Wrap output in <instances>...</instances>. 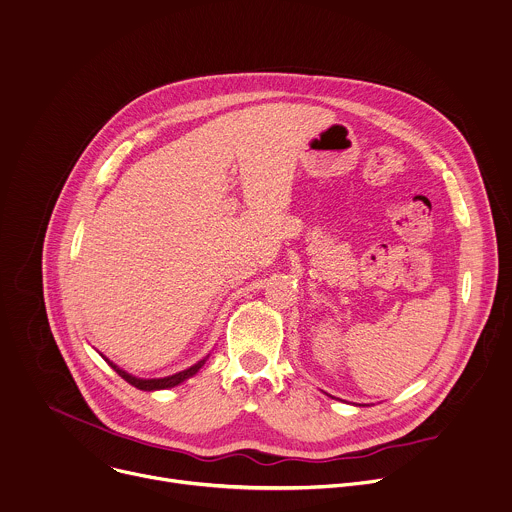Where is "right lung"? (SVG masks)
I'll return each instance as SVG.
<instances>
[{
    "label": "right lung",
    "mask_w": 512,
    "mask_h": 512,
    "mask_svg": "<svg viewBox=\"0 0 512 512\" xmlns=\"http://www.w3.org/2000/svg\"><path fill=\"white\" fill-rule=\"evenodd\" d=\"M100 356H102V354H100ZM102 358L108 362V366H110L122 380H126L130 386H134V388H138V390H144V392H156V390L175 388V386L187 382L189 378H193V376L205 366V362L209 360V356H207V358H203L201 362H197L195 366H191V368H187V370H183V372H177V374H173V376H166V378H136V376L124 372L122 368H118V366H116L114 362H110L106 356H102Z\"/></svg>",
    "instance_id": "right-lung-1"
}]
</instances>
